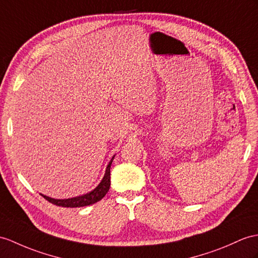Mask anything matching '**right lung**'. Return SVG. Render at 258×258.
Returning <instances> with one entry per match:
<instances>
[{
	"label": "right lung",
	"instance_id": "add662e5",
	"mask_svg": "<svg viewBox=\"0 0 258 258\" xmlns=\"http://www.w3.org/2000/svg\"><path fill=\"white\" fill-rule=\"evenodd\" d=\"M115 156H112L110 162L108 163L107 167H106V172L102 181L98 184V186L93 189L92 191L87 192L85 195H82V196L79 197H74V198H69V199H54V198H50L48 196H45V195H41V196L48 200L49 203H51L55 206L59 207H67V208H78V207H85V206H90L99 202L100 199L105 197V195L107 194L110 187V166L112 160H114Z\"/></svg>",
	"mask_w": 258,
	"mask_h": 258
}]
</instances>
